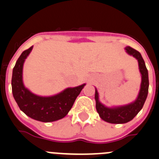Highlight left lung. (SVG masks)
Returning a JSON list of instances; mask_svg holds the SVG:
<instances>
[{"label":"left lung","mask_w":159,"mask_h":159,"mask_svg":"<svg viewBox=\"0 0 159 159\" xmlns=\"http://www.w3.org/2000/svg\"><path fill=\"white\" fill-rule=\"evenodd\" d=\"M126 51L131 55L134 56L139 61V70L142 74V84H141L140 92L137 100L130 105L125 106L118 107V108H109L104 106L98 101V94L95 91V101H96V109L98 113L100 115L101 118L107 122L112 124H124L129 122L135 117V115L140 111L145 104L146 98L148 92V74L145 61L142 58L140 53L132 48H125Z\"/></svg>","instance_id":"1"}]
</instances>
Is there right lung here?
<instances>
[{
  "instance_id": "obj_1",
  "label": "right lung",
  "mask_w": 159,
  "mask_h": 159,
  "mask_svg": "<svg viewBox=\"0 0 159 159\" xmlns=\"http://www.w3.org/2000/svg\"><path fill=\"white\" fill-rule=\"evenodd\" d=\"M33 46L22 52L14 67L11 79L12 93L20 109L30 118L42 122L61 119L72 108L75 99L85 84L65 89L57 95L40 97L25 89L22 81V70L25 60Z\"/></svg>"
}]
</instances>
